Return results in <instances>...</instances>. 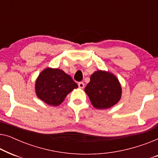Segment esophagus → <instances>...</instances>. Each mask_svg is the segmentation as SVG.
Here are the masks:
<instances>
[{
	"label": "esophagus",
	"mask_w": 158,
	"mask_h": 158,
	"mask_svg": "<svg viewBox=\"0 0 158 158\" xmlns=\"http://www.w3.org/2000/svg\"><path fill=\"white\" fill-rule=\"evenodd\" d=\"M84 85H84L83 82H79V83H78V87L80 88H83Z\"/></svg>",
	"instance_id": "1"
}]
</instances>
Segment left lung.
<instances>
[{
	"label": "left lung",
	"mask_w": 158,
	"mask_h": 158,
	"mask_svg": "<svg viewBox=\"0 0 158 158\" xmlns=\"http://www.w3.org/2000/svg\"><path fill=\"white\" fill-rule=\"evenodd\" d=\"M90 79L85 91L95 108L108 109L120 100L122 88L114 75L98 70L91 75Z\"/></svg>",
	"instance_id": "left-lung-1"
}]
</instances>
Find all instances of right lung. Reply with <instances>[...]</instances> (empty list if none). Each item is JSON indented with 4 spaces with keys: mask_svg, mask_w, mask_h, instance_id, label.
Wrapping results in <instances>:
<instances>
[{
    "mask_svg": "<svg viewBox=\"0 0 158 158\" xmlns=\"http://www.w3.org/2000/svg\"><path fill=\"white\" fill-rule=\"evenodd\" d=\"M77 88L72 77L59 69H45L36 81V95L50 106L60 105L67 95Z\"/></svg>",
    "mask_w": 158,
    "mask_h": 158,
    "instance_id": "1",
    "label": "right lung"
}]
</instances>
